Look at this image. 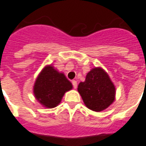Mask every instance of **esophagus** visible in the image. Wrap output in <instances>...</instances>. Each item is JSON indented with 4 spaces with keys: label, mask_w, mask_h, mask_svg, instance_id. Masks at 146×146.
Returning <instances> with one entry per match:
<instances>
[{
    "label": "esophagus",
    "mask_w": 146,
    "mask_h": 146,
    "mask_svg": "<svg viewBox=\"0 0 146 146\" xmlns=\"http://www.w3.org/2000/svg\"><path fill=\"white\" fill-rule=\"evenodd\" d=\"M72 85H73L74 88H75V89H76V88H77V81L73 80V81H72Z\"/></svg>",
    "instance_id": "34e87169"
}]
</instances>
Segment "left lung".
Instances as JSON below:
<instances>
[{
    "mask_svg": "<svg viewBox=\"0 0 146 146\" xmlns=\"http://www.w3.org/2000/svg\"><path fill=\"white\" fill-rule=\"evenodd\" d=\"M85 105L94 111L105 110L115 100V87L108 73L101 67L91 69L78 86Z\"/></svg>",
    "mask_w": 146,
    "mask_h": 146,
    "instance_id": "1",
    "label": "left lung"
}]
</instances>
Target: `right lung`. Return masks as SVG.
<instances>
[{
    "label": "right lung",
    "instance_id": "1",
    "mask_svg": "<svg viewBox=\"0 0 146 146\" xmlns=\"http://www.w3.org/2000/svg\"><path fill=\"white\" fill-rule=\"evenodd\" d=\"M73 88L64 73L51 64L46 65L35 80L33 93L36 100L43 107L52 108L60 102L66 92Z\"/></svg>",
    "mask_w": 146,
    "mask_h": 146
}]
</instances>
